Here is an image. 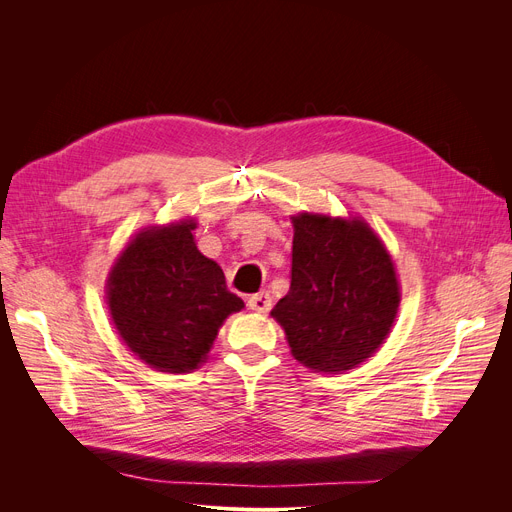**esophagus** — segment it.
<instances>
[{
  "label": "esophagus",
  "mask_w": 512,
  "mask_h": 512,
  "mask_svg": "<svg viewBox=\"0 0 512 512\" xmlns=\"http://www.w3.org/2000/svg\"><path fill=\"white\" fill-rule=\"evenodd\" d=\"M247 305H249V309H253L257 313H267V311H270V307H272L270 292H257V294H253V297H249Z\"/></svg>",
  "instance_id": "1"
}]
</instances>
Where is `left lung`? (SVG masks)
<instances>
[{
	"mask_svg": "<svg viewBox=\"0 0 512 512\" xmlns=\"http://www.w3.org/2000/svg\"><path fill=\"white\" fill-rule=\"evenodd\" d=\"M290 290L272 309L290 353L321 373L369 359L396 319L400 286L384 242L359 218L292 215Z\"/></svg>",
	"mask_w": 512,
	"mask_h": 512,
	"instance_id": "obj_1",
	"label": "left lung"
}]
</instances>
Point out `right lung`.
Here are the masks:
<instances>
[{
	"instance_id": "right-lung-1",
	"label": "right lung",
	"mask_w": 512,
	"mask_h": 512,
	"mask_svg": "<svg viewBox=\"0 0 512 512\" xmlns=\"http://www.w3.org/2000/svg\"><path fill=\"white\" fill-rule=\"evenodd\" d=\"M197 222L149 226L134 236L107 278V307L130 351L149 367L191 373L224 319L245 307L222 267L195 245Z\"/></svg>"
}]
</instances>
